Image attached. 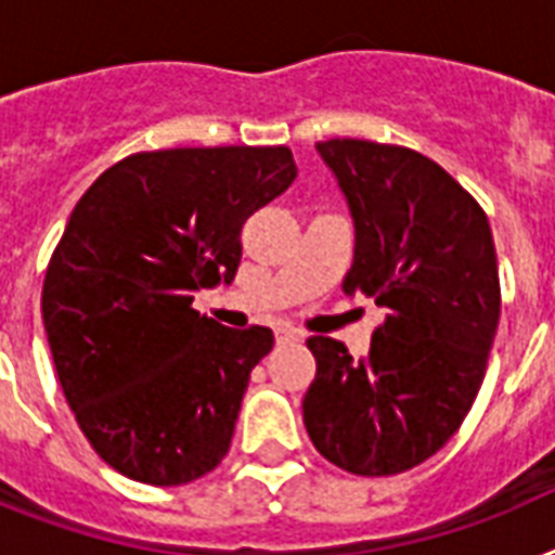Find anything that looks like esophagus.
<instances>
[{"label":"esophagus","instance_id":"1","mask_svg":"<svg viewBox=\"0 0 555 555\" xmlns=\"http://www.w3.org/2000/svg\"><path fill=\"white\" fill-rule=\"evenodd\" d=\"M276 339H279V343H302L305 334H302V331L291 328V325H279Z\"/></svg>","mask_w":555,"mask_h":555}]
</instances>
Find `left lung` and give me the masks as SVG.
Wrapping results in <instances>:
<instances>
[{
    "instance_id": "8db88e82",
    "label": "left lung",
    "mask_w": 555,
    "mask_h": 555,
    "mask_svg": "<svg viewBox=\"0 0 555 555\" xmlns=\"http://www.w3.org/2000/svg\"><path fill=\"white\" fill-rule=\"evenodd\" d=\"M317 152L354 218L343 291L371 296L386 320L363 360L337 339H308L317 377L305 429L346 473H405L455 435L483 383L501 313L490 221L421 152L354 138Z\"/></svg>"
}]
</instances>
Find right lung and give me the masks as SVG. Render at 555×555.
<instances>
[{"label":"right lung","instance_id":"obj_1","mask_svg":"<svg viewBox=\"0 0 555 555\" xmlns=\"http://www.w3.org/2000/svg\"><path fill=\"white\" fill-rule=\"evenodd\" d=\"M294 178L287 146L138 152L77 201L42 322L82 435L126 478L178 487L227 455L273 331L224 328L192 299L233 282L244 221Z\"/></svg>","mask_w":555,"mask_h":555}]
</instances>
